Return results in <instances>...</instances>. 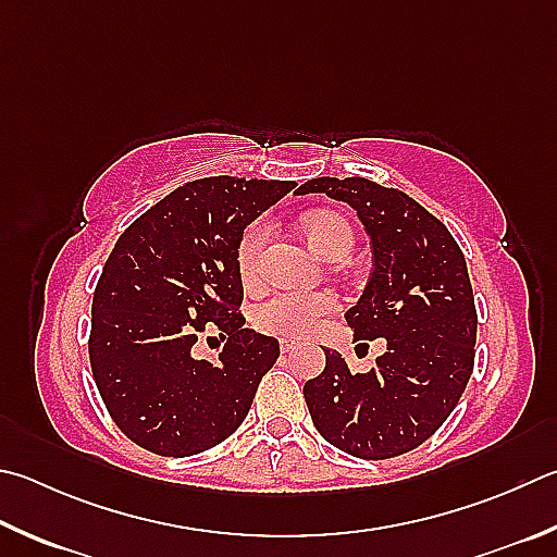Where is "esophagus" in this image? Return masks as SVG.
<instances>
[{"instance_id": "34e87169", "label": "esophagus", "mask_w": 557, "mask_h": 557, "mask_svg": "<svg viewBox=\"0 0 557 557\" xmlns=\"http://www.w3.org/2000/svg\"><path fill=\"white\" fill-rule=\"evenodd\" d=\"M295 348H299V343H295V341H287V338H282V341H280V350H282V352H292Z\"/></svg>"}]
</instances>
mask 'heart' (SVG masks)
I'll use <instances>...</instances> for the list:
<instances>
[{
    "instance_id": "obj_1",
    "label": "heart",
    "mask_w": 557,
    "mask_h": 557,
    "mask_svg": "<svg viewBox=\"0 0 557 557\" xmlns=\"http://www.w3.org/2000/svg\"><path fill=\"white\" fill-rule=\"evenodd\" d=\"M305 234L311 248L321 258L336 260L346 258L352 250V228L336 211H311L301 219ZM272 226L268 219H256L246 226L236 248V268L244 282H256L262 275V256H265ZM338 309V299L333 292H305L282 289L268 297L256 309V323L260 331L272 336L301 338L317 331L323 319Z\"/></svg>"
}]
</instances>
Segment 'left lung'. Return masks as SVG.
Instances as JSON below:
<instances>
[{
	"instance_id": "1",
	"label": "left lung",
	"mask_w": 557,
	"mask_h": 557,
	"mask_svg": "<svg viewBox=\"0 0 557 557\" xmlns=\"http://www.w3.org/2000/svg\"><path fill=\"white\" fill-rule=\"evenodd\" d=\"M321 191L358 211L372 244V277L346 321L356 341L387 338L370 372L326 352L305 384L313 426L331 446L366 460L419 448L460 401L474 368L478 309L458 240L401 189L366 177H317Z\"/></svg>"
}]
</instances>
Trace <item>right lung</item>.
I'll list each match as a JSON object with an SVG mask.
<instances>
[{
    "mask_svg": "<svg viewBox=\"0 0 557 557\" xmlns=\"http://www.w3.org/2000/svg\"><path fill=\"white\" fill-rule=\"evenodd\" d=\"M295 187L195 180L119 236L95 289L89 366L109 417L136 446L185 458L244 423L280 343L244 326L236 248L250 221ZM207 327L227 341L216 361L190 358Z\"/></svg>",
    "mask_w": 557,
    "mask_h": 557,
    "instance_id": "right-lung-1",
    "label": "right lung"
}]
</instances>
